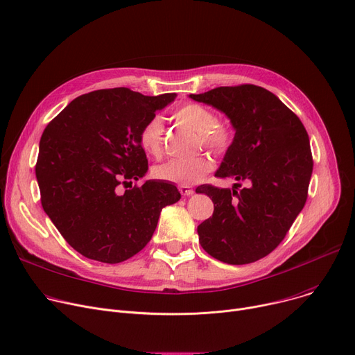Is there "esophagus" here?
Listing matches in <instances>:
<instances>
[{
    "label": "esophagus",
    "instance_id": "esophagus-1",
    "mask_svg": "<svg viewBox=\"0 0 355 355\" xmlns=\"http://www.w3.org/2000/svg\"><path fill=\"white\" fill-rule=\"evenodd\" d=\"M178 190H180V193L182 194V196H191V194H194V190L191 189V187H189V185H180L178 187Z\"/></svg>",
    "mask_w": 355,
    "mask_h": 355
}]
</instances>
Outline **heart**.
I'll return each mask as SVG.
<instances>
[{
	"instance_id": "obj_1",
	"label": "heart",
	"mask_w": 355,
	"mask_h": 355,
	"mask_svg": "<svg viewBox=\"0 0 355 355\" xmlns=\"http://www.w3.org/2000/svg\"><path fill=\"white\" fill-rule=\"evenodd\" d=\"M174 118L184 126L198 134L202 146L221 153L230 144V130L227 126L217 122V116L211 109L198 103H185L174 112ZM164 122L159 116L149 119L141 129L139 144L148 155L158 157L162 151ZM213 168V161L207 155H196L191 158L171 159L154 170V175L159 180L180 185H193L206 177Z\"/></svg>"
}]
</instances>
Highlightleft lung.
<instances>
[{"label":"left lung","instance_id":"left-lung-1","mask_svg":"<svg viewBox=\"0 0 355 355\" xmlns=\"http://www.w3.org/2000/svg\"><path fill=\"white\" fill-rule=\"evenodd\" d=\"M190 98L221 110L236 130L216 177L249 182L240 191V184L201 185L214 211L197 227L200 243L220 262H256L279 246L305 206L313 166L306 129L260 86H221Z\"/></svg>","mask_w":355,"mask_h":355}]
</instances>
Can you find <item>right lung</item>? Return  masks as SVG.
<instances>
[{
	"instance_id": "obj_1",
	"label": "right lung",
	"mask_w": 355,
	"mask_h": 355,
	"mask_svg": "<svg viewBox=\"0 0 355 355\" xmlns=\"http://www.w3.org/2000/svg\"><path fill=\"white\" fill-rule=\"evenodd\" d=\"M175 98L101 89L71 101L46 126L35 164L42 206L85 257L103 263L132 257L151 240L161 210L181 198L166 181L132 187L148 171L141 129ZM122 184L131 189L123 192Z\"/></svg>"
}]
</instances>
